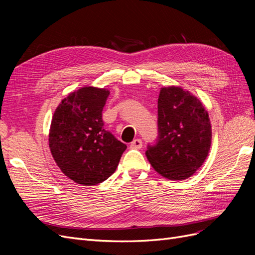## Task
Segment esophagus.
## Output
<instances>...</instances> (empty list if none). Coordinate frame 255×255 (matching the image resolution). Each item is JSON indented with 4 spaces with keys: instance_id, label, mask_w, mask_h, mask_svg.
I'll return each instance as SVG.
<instances>
[{
    "instance_id": "esophagus-1",
    "label": "esophagus",
    "mask_w": 255,
    "mask_h": 255,
    "mask_svg": "<svg viewBox=\"0 0 255 255\" xmlns=\"http://www.w3.org/2000/svg\"><path fill=\"white\" fill-rule=\"evenodd\" d=\"M141 146H142L141 139H135V140H133L132 142H130V144H129V148L130 149H136V150L141 149Z\"/></svg>"
}]
</instances>
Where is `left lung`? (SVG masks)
I'll return each instance as SVG.
<instances>
[{
    "instance_id": "left-lung-1",
    "label": "left lung",
    "mask_w": 255,
    "mask_h": 255,
    "mask_svg": "<svg viewBox=\"0 0 255 255\" xmlns=\"http://www.w3.org/2000/svg\"><path fill=\"white\" fill-rule=\"evenodd\" d=\"M158 137L145 151L154 170L169 180H185L206 159L212 143L208 113L181 87H163L157 101Z\"/></svg>"
}]
</instances>
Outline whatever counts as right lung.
I'll return each instance as SVG.
<instances>
[{
  "mask_svg": "<svg viewBox=\"0 0 255 255\" xmlns=\"http://www.w3.org/2000/svg\"><path fill=\"white\" fill-rule=\"evenodd\" d=\"M110 90L86 86L65 98L53 115L49 146L63 173L91 186L116 171L127 145L104 128L102 111Z\"/></svg>",
  "mask_w": 255,
  "mask_h": 255,
  "instance_id": "add662e5",
  "label": "right lung"
}]
</instances>
